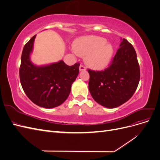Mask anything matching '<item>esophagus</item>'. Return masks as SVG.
Listing matches in <instances>:
<instances>
[{"label":"esophagus","instance_id":"obj_1","mask_svg":"<svg viewBox=\"0 0 160 160\" xmlns=\"http://www.w3.org/2000/svg\"><path fill=\"white\" fill-rule=\"evenodd\" d=\"M85 70H86L85 67L83 66V65H81L80 67H79V71H85Z\"/></svg>","mask_w":160,"mask_h":160}]
</instances>
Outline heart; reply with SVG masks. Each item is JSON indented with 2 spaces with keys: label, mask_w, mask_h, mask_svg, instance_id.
Returning <instances> with one entry per match:
<instances>
[{
  "label": "heart",
  "mask_w": 160,
  "mask_h": 160,
  "mask_svg": "<svg viewBox=\"0 0 160 160\" xmlns=\"http://www.w3.org/2000/svg\"><path fill=\"white\" fill-rule=\"evenodd\" d=\"M77 55L86 56L85 61L90 67L97 70L106 68L112 60L114 47L103 37L86 36L80 37L74 42Z\"/></svg>",
  "instance_id": "obj_1"
}]
</instances>
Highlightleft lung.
<instances>
[{"instance_id":"8db88e82","label":"left lung","mask_w":160,"mask_h":160,"mask_svg":"<svg viewBox=\"0 0 160 160\" xmlns=\"http://www.w3.org/2000/svg\"><path fill=\"white\" fill-rule=\"evenodd\" d=\"M111 65L102 71L88 70L92 98L107 108H115L128 101L136 90L140 78L137 54L132 45L121 39Z\"/></svg>"}]
</instances>
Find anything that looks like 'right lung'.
<instances>
[{
	"label": "right lung",
	"mask_w": 160,
	"mask_h": 160,
	"mask_svg": "<svg viewBox=\"0 0 160 160\" xmlns=\"http://www.w3.org/2000/svg\"><path fill=\"white\" fill-rule=\"evenodd\" d=\"M32 37L23 48L19 75L22 88L32 102L44 108L59 106L68 98L71 85L79 72V63L67 65L63 61L38 66L31 60Z\"/></svg>",
	"instance_id": "add662e5"
}]
</instances>
